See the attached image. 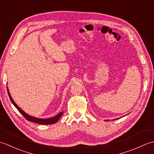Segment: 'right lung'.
<instances>
[{"mask_svg":"<svg viewBox=\"0 0 154 154\" xmlns=\"http://www.w3.org/2000/svg\"><path fill=\"white\" fill-rule=\"evenodd\" d=\"M7 91H8V96H9L10 99H11L12 104H14L16 109L18 110L19 112H20L23 116H24V117L25 118V119H26V120H29V121H30V122H33L40 124H54V123L56 122L57 121L60 119V117L62 116V114H63V112H61L60 113H59L57 115H56L55 116H54L53 118H51V119H38V118H35V117H33V116H31L30 115H28V114H27L26 112H24V111H23L22 109H20V108L17 106V104H16L14 103V101L13 100V99H12V97L11 96V94H10L9 91H8V89H7Z\"/></svg>","mask_w":154,"mask_h":154,"instance_id":"obj_1","label":"right lung"}]
</instances>
